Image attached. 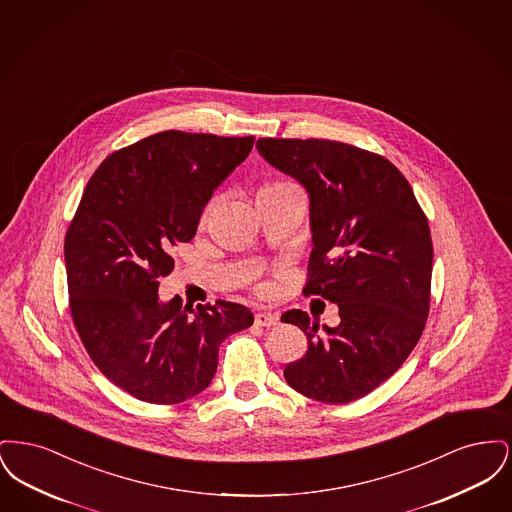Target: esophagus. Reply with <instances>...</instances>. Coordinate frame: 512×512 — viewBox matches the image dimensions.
I'll list each match as a JSON object with an SVG mask.
<instances>
[{"label": "esophagus", "mask_w": 512, "mask_h": 512, "mask_svg": "<svg viewBox=\"0 0 512 512\" xmlns=\"http://www.w3.org/2000/svg\"><path fill=\"white\" fill-rule=\"evenodd\" d=\"M278 320H280V318H278L276 313H257V315H255V324H257V326H263V328L276 326Z\"/></svg>", "instance_id": "esophagus-1"}]
</instances>
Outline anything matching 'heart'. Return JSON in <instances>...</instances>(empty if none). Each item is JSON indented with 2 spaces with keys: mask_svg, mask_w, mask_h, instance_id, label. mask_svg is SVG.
Wrapping results in <instances>:
<instances>
[{
  "mask_svg": "<svg viewBox=\"0 0 512 512\" xmlns=\"http://www.w3.org/2000/svg\"><path fill=\"white\" fill-rule=\"evenodd\" d=\"M284 188H290V184H284V182H276V184H268L263 186L259 192H268V190H284Z\"/></svg>",
  "mask_w": 512,
  "mask_h": 512,
  "instance_id": "obj_1",
  "label": "heart"
}]
</instances>
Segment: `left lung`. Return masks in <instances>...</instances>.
<instances>
[{
  "mask_svg": "<svg viewBox=\"0 0 512 512\" xmlns=\"http://www.w3.org/2000/svg\"><path fill=\"white\" fill-rule=\"evenodd\" d=\"M259 155L309 195L313 251L303 292L338 305L340 324L303 311L309 349L286 366L293 390L322 403H349L376 390L420 340L434 247L407 178L388 159L332 140L261 138Z\"/></svg>",
  "mask_w": 512,
  "mask_h": 512,
  "instance_id": "8db88e82",
  "label": "left lung"
}]
</instances>
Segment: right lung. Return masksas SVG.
Segmentation results:
<instances>
[{
    "label": "right lung",
    "instance_id": "right-lung-1",
    "mask_svg": "<svg viewBox=\"0 0 512 512\" xmlns=\"http://www.w3.org/2000/svg\"><path fill=\"white\" fill-rule=\"evenodd\" d=\"M255 138L167 130L109 155L90 178L65 238L71 315L103 376L140 401L171 405L205 390L219 347L253 324L230 301L159 297L174 245L190 242L213 192Z\"/></svg>",
    "mask_w": 512,
    "mask_h": 512
}]
</instances>
